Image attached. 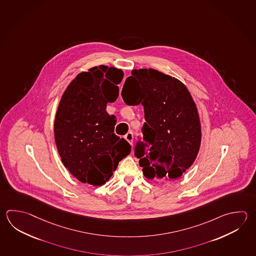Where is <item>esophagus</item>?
<instances>
[{
	"label": "esophagus",
	"mask_w": 256,
	"mask_h": 256,
	"mask_svg": "<svg viewBox=\"0 0 256 256\" xmlns=\"http://www.w3.org/2000/svg\"><path fill=\"white\" fill-rule=\"evenodd\" d=\"M125 140L132 145V143H133V133L132 132H128L125 135Z\"/></svg>",
	"instance_id": "1"
}]
</instances>
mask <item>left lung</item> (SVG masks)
<instances>
[{
	"label": "left lung",
	"mask_w": 256,
	"mask_h": 256,
	"mask_svg": "<svg viewBox=\"0 0 256 256\" xmlns=\"http://www.w3.org/2000/svg\"><path fill=\"white\" fill-rule=\"evenodd\" d=\"M121 92L126 104L144 106L143 140L135 156L148 179L179 178L192 166L201 143L198 108L178 80L153 68L133 70ZM140 138V136H138Z\"/></svg>",
	"instance_id": "left-lung-1"
}]
</instances>
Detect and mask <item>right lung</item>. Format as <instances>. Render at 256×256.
<instances>
[{
	"label": "right lung",
	"mask_w": 256,
	"mask_h": 256,
	"mask_svg": "<svg viewBox=\"0 0 256 256\" xmlns=\"http://www.w3.org/2000/svg\"><path fill=\"white\" fill-rule=\"evenodd\" d=\"M122 78L116 68H92L70 83L58 104L54 122L58 154L82 183L104 184L130 153V145L114 134L116 116L106 111L118 98Z\"/></svg>",
	"instance_id": "add662e5"
}]
</instances>
